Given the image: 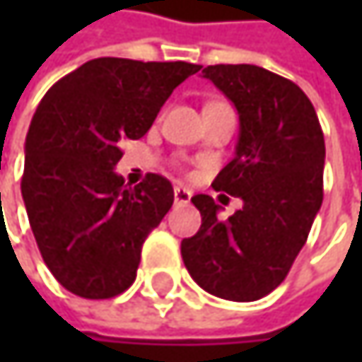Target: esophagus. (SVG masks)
<instances>
[{"mask_svg": "<svg viewBox=\"0 0 362 362\" xmlns=\"http://www.w3.org/2000/svg\"><path fill=\"white\" fill-rule=\"evenodd\" d=\"M190 197H192V192L188 188H184V186H176L174 188V201L176 203H188Z\"/></svg>", "mask_w": 362, "mask_h": 362, "instance_id": "esophagus-1", "label": "esophagus"}]
</instances>
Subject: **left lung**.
<instances>
[{"label": "left lung", "instance_id": "left-lung-1", "mask_svg": "<svg viewBox=\"0 0 362 362\" xmlns=\"http://www.w3.org/2000/svg\"><path fill=\"white\" fill-rule=\"evenodd\" d=\"M203 77L239 110L233 161L214 190L243 199L228 220L209 194L192 197L201 228L182 241V259L207 293L255 302L276 289L323 203L325 138L308 96L255 64H211Z\"/></svg>", "mask_w": 362, "mask_h": 362}]
</instances>
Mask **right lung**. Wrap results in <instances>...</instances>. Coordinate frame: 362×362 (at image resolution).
<instances>
[{"mask_svg": "<svg viewBox=\"0 0 362 362\" xmlns=\"http://www.w3.org/2000/svg\"><path fill=\"white\" fill-rule=\"evenodd\" d=\"M201 66L94 58L41 98L25 142L23 199L54 279L86 300H109L134 281L142 243L174 203L172 182L115 174L123 140L142 138L172 92Z\"/></svg>", "mask_w": 362, "mask_h": 362, "instance_id": "obj_1", "label": "right lung"}]
</instances>
